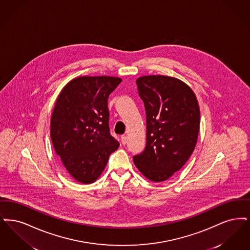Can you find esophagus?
I'll return each mask as SVG.
<instances>
[{
  "mask_svg": "<svg viewBox=\"0 0 250 250\" xmlns=\"http://www.w3.org/2000/svg\"><path fill=\"white\" fill-rule=\"evenodd\" d=\"M127 140H128L127 135H121V142H122L123 145H126V144H127Z\"/></svg>",
  "mask_w": 250,
  "mask_h": 250,
  "instance_id": "obj_1",
  "label": "esophagus"
}]
</instances>
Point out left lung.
<instances>
[{"mask_svg":"<svg viewBox=\"0 0 250 250\" xmlns=\"http://www.w3.org/2000/svg\"><path fill=\"white\" fill-rule=\"evenodd\" d=\"M146 114V146L133 163L141 174L163 182L179 171L193 152L200 130V108L191 87L172 76L136 79Z\"/></svg>","mask_w":250,"mask_h":250,"instance_id":"left-lung-1","label":"left lung"}]
</instances>
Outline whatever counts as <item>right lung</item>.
<instances>
[{
    "mask_svg": "<svg viewBox=\"0 0 250 250\" xmlns=\"http://www.w3.org/2000/svg\"><path fill=\"white\" fill-rule=\"evenodd\" d=\"M121 81L115 76H78L56 100L51 141L67 172L82 184L96 181L120 146L109 132L107 100Z\"/></svg>",
    "mask_w": 250,
    "mask_h": 250,
    "instance_id": "1",
    "label": "right lung"
}]
</instances>
